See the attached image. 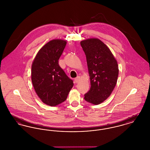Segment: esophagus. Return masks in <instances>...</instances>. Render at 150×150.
<instances>
[{"mask_svg":"<svg viewBox=\"0 0 150 150\" xmlns=\"http://www.w3.org/2000/svg\"><path fill=\"white\" fill-rule=\"evenodd\" d=\"M80 76H78V77H76V78L75 79V81L76 83H78L80 81Z\"/></svg>","mask_w":150,"mask_h":150,"instance_id":"obj_1","label":"esophagus"}]
</instances>
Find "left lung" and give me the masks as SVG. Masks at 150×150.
Wrapping results in <instances>:
<instances>
[{"instance_id": "left-lung-1", "label": "left lung", "mask_w": 150, "mask_h": 150, "mask_svg": "<svg viewBox=\"0 0 150 150\" xmlns=\"http://www.w3.org/2000/svg\"><path fill=\"white\" fill-rule=\"evenodd\" d=\"M80 44L86 54L90 90L84 100L99 105L110 97L116 84L119 67L116 59L107 45L97 38L82 40Z\"/></svg>"}]
</instances>
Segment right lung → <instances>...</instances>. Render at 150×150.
<instances>
[{"instance_id":"obj_1","label":"right lung","mask_w":150,"mask_h":150,"mask_svg":"<svg viewBox=\"0 0 150 150\" xmlns=\"http://www.w3.org/2000/svg\"><path fill=\"white\" fill-rule=\"evenodd\" d=\"M67 42L53 39L39 50L31 66V81L35 92L44 103L56 106L66 100L74 86L58 64Z\"/></svg>"}]
</instances>
